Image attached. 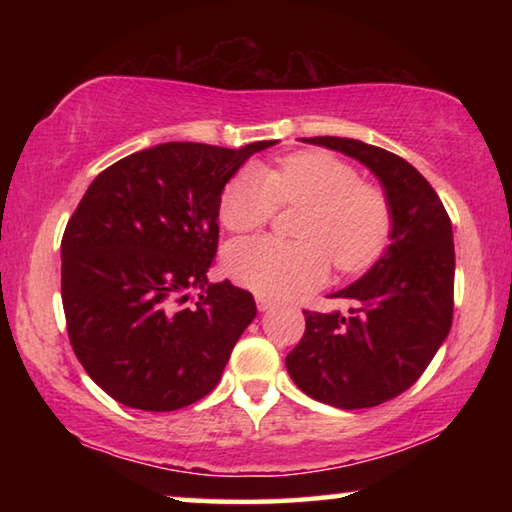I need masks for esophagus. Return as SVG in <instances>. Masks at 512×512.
I'll return each instance as SVG.
<instances>
[{
	"mask_svg": "<svg viewBox=\"0 0 512 512\" xmlns=\"http://www.w3.org/2000/svg\"><path fill=\"white\" fill-rule=\"evenodd\" d=\"M255 302H257V309H259V311H268V309H271V307L275 305V302H273L271 298H264V296H257Z\"/></svg>",
	"mask_w": 512,
	"mask_h": 512,
	"instance_id": "obj_1",
	"label": "esophagus"
}]
</instances>
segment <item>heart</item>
<instances>
[{
	"label": "heart",
	"instance_id": "1",
	"mask_svg": "<svg viewBox=\"0 0 512 512\" xmlns=\"http://www.w3.org/2000/svg\"><path fill=\"white\" fill-rule=\"evenodd\" d=\"M280 205H307L296 235L241 239L225 248V268L239 284L262 296L287 298L323 284L329 259L336 271L357 273L384 250L393 210L379 187L327 151H298L273 169L244 164L225 183L219 216L232 232L262 228Z\"/></svg>",
	"mask_w": 512,
	"mask_h": 512
}]
</instances>
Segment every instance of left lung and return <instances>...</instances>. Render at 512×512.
<instances>
[{
	"label": "left lung",
	"instance_id": "8db88e82",
	"mask_svg": "<svg viewBox=\"0 0 512 512\" xmlns=\"http://www.w3.org/2000/svg\"><path fill=\"white\" fill-rule=\"evenodd\" d=\"M359 160L386 189L391 246L377 264L329 298L348 314L305 311V334L287 354L302 393L336 409H370L415 381L447 339L454 316L452 221L427 178L400 155L348 137H305Z\"/></svg>",
	"mask_w": 512,
	"mask_h": 512
}]
</instances>
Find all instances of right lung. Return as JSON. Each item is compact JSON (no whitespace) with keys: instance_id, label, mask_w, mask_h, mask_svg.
<instances>
[{"instance_id":"add662e5","label":"right lung","mask_w":512,"mask_h":512,"mask_svg":"<svg viewBox=\"0 0 512 512\" xmlns=\"http://www.w3.org/2000/svg\"><path fill=\"white\" fill-rule=\"evenodd\" d=\"M273 144H158L110 164L83 194L60 244V296L76 359L112 400L176 411L219 384L257 314L250 291L207 284L221 192Z\"/></svg>"}]
</instances>
